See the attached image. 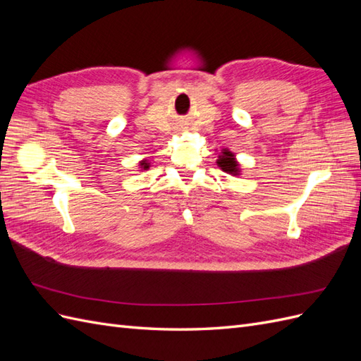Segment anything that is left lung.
I'll list each match as a JSON object with an SVG mask.
<instances>
[{"mask_svg": "<svg viewBox=\"0 0 361 361\" xmlns=\"http://www.w3.org/2000/svg\"><path fill=\"white\" fill-rule=\"evenodd\" d=\"M216 164L224 173L232 174V176H238L239 171H241V169H239V164L235 159V155L232 154V152H228L226 149L221 152V155L218 157Z\"/></svg>", "mask_w": 361, "mask_h": 361, "instance_id": "left-lung-1", "label": "left lung"}]
</instances>
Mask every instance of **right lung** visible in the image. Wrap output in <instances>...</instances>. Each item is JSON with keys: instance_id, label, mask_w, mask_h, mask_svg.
I'll use <instances>...</instances> for the list:
<instances>
[{"instance_id": "obj_1", "label": "right lung", "mask_w": 361, "mask_h": 361, "mask_svg": "<svg viewBox=\"0 0 361 361\" xmlns=\"http://www.w3.org/2000/svg\"><path fill=\"white\" fill-rule=\"evenodd\" d=\"M149 164H150V162H149L147 159H143V161H141V162H140V166H141L140 169H141V170H147V169L150 167V166H149Z\"/></svg>"}]
</instances>
